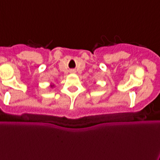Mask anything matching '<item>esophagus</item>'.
I'll list each match as a JSON object with an SVG mask.
<instances>
[{"instance_id":"1","label":"esophagus","mask_w":160,"mask_h":160,"mask_svg":"<svg viewBox=\"0 0 160 160\" xmlns=\"http://www.w3.org/2000/svg\"><path fill=\"white\" fill-rule=\"evenodd\" d=\"M71 72H74V70H73V71H71Z\"/></svg>"}]
</instances>
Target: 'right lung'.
<instances>
[{
  "label": "right lung",
  "mask_w": 160,
  "mask_h": 160,
  "mask_svg": "<svg viewBox=\"0 0 160 160\" xmlns=\"http://www.w3.org/2000/svg\"><path fill=\"white\" fill-rule=\"evenodd\" d=\"M50 86H51V87H52H52H53V86H54V84H51Z\"/></svg>",
  "instance_id": "add662e5"
}]
</instances>
